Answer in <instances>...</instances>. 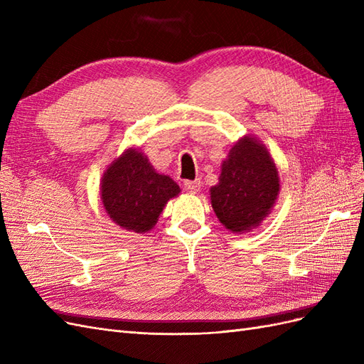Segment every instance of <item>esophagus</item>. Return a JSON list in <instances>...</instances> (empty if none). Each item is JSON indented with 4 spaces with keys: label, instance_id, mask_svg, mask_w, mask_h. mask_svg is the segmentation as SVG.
I'll return each instance as SVG.
<instances>
[{
    "label": "esophagus",
    "instance_id": "1",
    "mask_svg": "<svg viewBox=\"0 0 364 364\" xmlns=\"http://www.w3.org/2000/svg\"><path fill=\"white\" fill-rule=\"evenodd\" d=\"M183 186H185L186 191L197 193V191H199V188H200V181H199V179H196V181H185V182H183Z\"/></svg>",
    "mask_w": 364,
    "mask_h": 364
}]
</instances>
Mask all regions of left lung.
Returning a JSON list of instances; mask_svg holds the SVG:
<instances>
[{
    "label": "left lung",
    "mask_w": 364,
    "mask_h": 364,
    "mask_svg": "<svg viewBox=\"0 0 364 364\" xmlns=\"http://www.w3.org/2000/svg\"><path fill=\"white\" fill-rule=\"evenodd\" d=\"M278 193V170L269 151L255 138L245 136L223 162L218 185L211 188V203L226 229L243 232L269 215Z\"/></svg>",
    "instance_id": "8db88e82"
}]
</instances>
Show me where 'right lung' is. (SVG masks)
Returning a JSON list of instances; mask_svg holds the SVG:
<instances>
[{
	"label": "right lung",
	"instance_id": "1",
	"mask_svg": "<svg viewBox=\"0 0 364 364\" xmlns=\"http://www.w3.org/2000/svg\"><path fill=\"white\" fill-rule=\"evenodd\" d=\"M179 185L168 176L155 171L147 156L129 149L111 164L102 181V199L106 213L117 225L132 232H147Z\"/></svg>",
	"mask_w": 364,
	"mask_h": 364
}]
</instances>
